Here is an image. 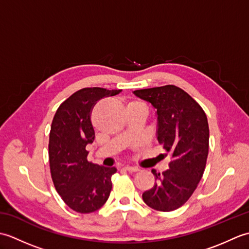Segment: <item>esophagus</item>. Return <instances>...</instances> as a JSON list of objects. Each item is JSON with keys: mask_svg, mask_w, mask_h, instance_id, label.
Returning <instances> with one entry per match:
<instances>
[{"mask_svg": "<svg viewBox=\"0 0 249 249\" xmlns=\"http://www.w3.org/2000/svg\"><path fill=\"white\" fill-rule=\"evenodd\" d=\"M124 169L126 171H128V172H137L139 170L138 168H136V167H131V166H125L124 167Z\"/></svg>", "mask_w": 249, "mask_h": 249, "instance_id": "obj_1", "label": "esophagus"}]
</instances>
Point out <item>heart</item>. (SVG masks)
Segmentation results:
<instances>
[{"instance_id": "heart-1", "label": "heart", "mask_w": 249, "mask_h": 249, "mask_svg": "<svg viewBox=\"0 0 249 249\" xmlns=\"http://www.w3.org/2000/svg\"><path fill=\"white\" fill-rule=\"evenodd\" d=\"M136 104H142V103H140V102H131V103H129L128 105H136ZM127 105V106H128Z\"/></svg>"}]
</instances>
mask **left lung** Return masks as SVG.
Segmentation results:
<instances>
[{
  "label": "left lung",
  "instance_id": "1",
  "mask_svg": "<svg viewBox=\"0 0 249 249\" xmlns=\"http://www.w3.org/2000/svg\"><path fill=\"white\" fill-rule=\"evenodd\" d=\"M133 93L154 107L157 140L172 157L161 174L153 169L156 182L142 199L152 209L171 212L190 198L203 176L209 154L208 119L200 105L176 86Z\"/></svg>",
  "mask_w": 249,
  "mask_h": 249
}]
</instances>
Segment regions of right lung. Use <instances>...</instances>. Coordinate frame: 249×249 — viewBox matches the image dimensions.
I'll return each mask as SVG.
<instances>
[{
	"mask_svg": "<svg viewBox=\"0 0 249 249\" xmlns=\"http://www.w3.org/2000/svg\"><path fill=\"white\" fill-rule=\"evenodd\" d=\"M121 89L86 88L62 103L52 121L49 137V163L52 181L64 202L78 213L97 211L108 200L116 168L88 160V144L95 131L91 111L99 99L114 96Z\"/></svg>",
	"mask_w": 249,
	"mask_h": 249,
	"instance_id": "add662e5",
	"label": "right lung"
}]
</instances>
